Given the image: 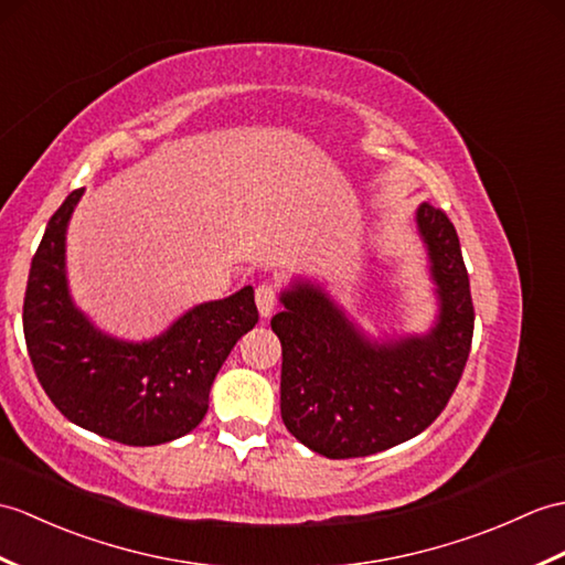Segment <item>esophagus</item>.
Returning a JSON list of instances; mask_svg holds the SVG:
<instances>
[{"label": "esophagus", "mask_w": 565, "mask_h": 565, "mask_svg": "<svg viewBox=\"0 0 565 565\" xmlns=\"http://www.w3.org/2000/svg\"><path fill=\"white\" fill-rule=\"evenodd\" d=\"M277 298H279L277 284L265 281L255 288V303H257V310L262 318H269V315L274 312V308H277Z\"/></svg>", "instance_id": "obj_1"}]
</instances>
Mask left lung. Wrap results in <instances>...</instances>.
Instances as JSON below:
<instances>
[{"label":"left lung","mask_w":565,"mask_h":565,"mask_svg":"<svg viewBox=\"0 0 565 565\" xmlns=\"http://www.w3.org/2000/svg\"><path fill=\"white\" fill-rule=\"evenodd\" d=\"M440 312L428 334L371 342L310 281L281 294L271 318L281 342V418L330 460L383 452L426 430L460 383L475 334L460 238L438 206L416 209Z\"/></svg>","instance_id":"left-lung-1"}]
</instances>
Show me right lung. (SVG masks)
<instances>
[{
    "instance_id": "1",
    "label": "right lung",
    "mask_w": 565,
    "mask_h": 565,
    "mask_svg": "<svg viewBox=\"0 0 565 565\" xmlns=\"http://www.w3.org/2000/svg\"><path fill=\"white\" fill-rule=\"evenodd\" d=\"M84 190L52 218L31 262L23 334L45 395L72 424L125 445H161L200 426L209 390L259 315L253 286L194 306L149 342L96 330L74 306L64 271L67 223Z\"/></svg>"
}]
</instances>
